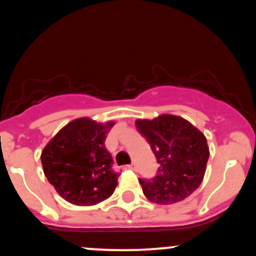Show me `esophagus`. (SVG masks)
<instances>
[{"label": "esophagus", "instance_id": "obj_1", "mask_svg": "<svg viewBox=\"0 0 256 256\" xmlns=\"http://www.w3.org/2000/svg\"><path fill=\"white\" fill-rule=\"evenodd\" d=\"M128 168L132 170V171H137V165L134 162H132L130 165H128Z\"/></svg>", "mask_w": 256, "mask_h": 256}]
</instances>
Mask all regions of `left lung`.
<instances>
[{"label":"left lung","instance_id":"obj_1","mask_svg":"<svg viewBox=\"0 0 256 256\" xmlns=\"http://www.w3.org/2000/svg\"><path fill=\"white\" fill-rule=\"evenodd\" d=\"M136 126L160 165L154 178H140L146 198L158 204H172L192 195L202 183L210 158L204 134L188 120L171 114L137 120Z\"/></svg>","mask_w":256,"mask_h":256}]
</instances>
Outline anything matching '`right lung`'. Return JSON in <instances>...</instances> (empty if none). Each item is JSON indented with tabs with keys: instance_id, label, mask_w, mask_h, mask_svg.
<instances>
[{
	"instance_id": "add662e5",
	"label": "right lung",
	"mask_w": 256,
	"mask_h": 256,
	"mask_svg": "<svg viewBox=\"0 0 256 256\" xmlns=\"http://www.w3.org/2000/svg\"><path fill=\"white\" fill-rule=\"evenodd\" d=\"M114 122L76 119L43 149L44 174L61 198L77 206H94L110 198L119 173L104 140Z\"/></svg>"
}]
</instances>
